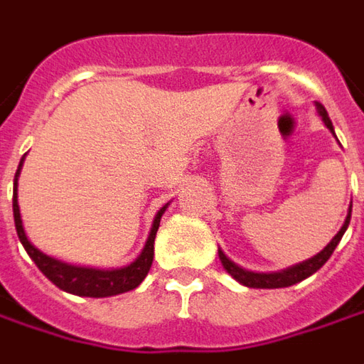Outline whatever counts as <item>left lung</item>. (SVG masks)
Returning a JSON list of instances; mask_svg holds the SVG:
<instances>
[{
  "label": "left lung",
  "instance_id": "obj_1",
  "mask_svg": "<svg viewBox=\"0 0 364 364\" xmlns=\"http://www.w3.org/2000/svg\"><path fill=\"white\" fill-rule=\"evenodd\" d=\"M317 109L318 115L325 121V125L333 131V123L328 119L327 109H325L323 105H317ZM333 135H335V131H333ZM350 209H353V205L348 207V215L347 219H345V225L341 227V231L333 237V241H331L321 253L315 255V257L309 259V261L299 263V265L289 267L285 271H279V273H251V271H245V269H241L239 265H235L231 259L225 257L223 251H219V259H221V263H223V267L227 269V273L233 277V279H237L239 283H243L245 287H253V289H281V287H291L295 285V283H301L303 279L311 277L313 273H317L318 269L327 263L328 257L333 255V251L337 249L338 241L343 239V235H345L348 223H350Z\"/></svg>",
  "mask_w": 364,
  "mask_h": 364
}]
</instances>
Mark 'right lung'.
Masks as SVG:
<instances>
[{"mask_svg": "<svg viewBox=\"0 0 364 364\" xmlns=\"http://www.w3.org/2000/svg\"><path fill=\"white\" fill-rule=\"evenodd\" d=\"M21 163L16 171V179H14V219H16L17 237L21 245L26 247L27 255L33 259V263L39 267V271L59 289L73 293L79 296H111L119 295V293H127L131 289L139 287V283L147 277L153 263V243H155V235L159 229V221L161 215L165 213L167 205L163 207L159 213L155 215V221L151 227L149 239L143 247L141 255L131 263V265L123 267V269H113V271H101V269H87V267H73L68 263H61L53 257H47L39 249L27 241L23 225H21V215H19V205H17V177H19V169Z\"/></svg>", "mask_w": 364, "mask_h": 364, "instance_id": "obj_1", "label": "right lung"}]
</instances>
